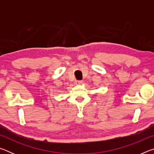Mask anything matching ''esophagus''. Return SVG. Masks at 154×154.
Listing matches in <instances>:
<instances>
[{
  "label": "esophagus",
  "instance_id": "34e87169",
  "mask_svg": "<svg viewBox=\"0 0 154 154\" xmlns=\"http://www.w3.org/2000/svg\"><path fill=\"white\" fill-rule=\"evenodd\" d=\"M77 83H78V84H82V83H83V81H82V80H78V81H77Z\"/></svg>",
  "mask_w": 154,
  "mask_h": 154
}]
</instances>
